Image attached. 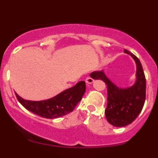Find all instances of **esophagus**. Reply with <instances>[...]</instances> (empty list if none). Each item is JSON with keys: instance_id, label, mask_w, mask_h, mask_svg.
Instances as JSON below:
<instances>
[{"instance_id": "1", "label": "esophagus", "mask_w": 158, "mask_h": 158, "mask_svg": "<svg viewBox=\"0 0 158 158\" xmlns=\"http://www.w3.org/2000/svg\"><path fill=\"white\" fill-rule=\"evenodd\" d=\"M85 82L86 83L88 84H92V82H94V79H93L91 76H87V77L85 78Z\"/></svg>"}]
</instances>
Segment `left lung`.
<instances>
[{
    "mask_svg": "<svg viewBox=\"0 0 158 158\" xmlns=\"http://www.w3.org/2000/svg\"><path fill=\"white\" fill-rule=\"evenodd\" d=\"M124 52L130 54L137 66L135 83L128 89H119L110 82L103 71L91 73L94 79L105 82L107 89V105L105 116L109 123L114 127H126L132 123L143 108L146 97V79L140 60L127 50Z\"/></svg>",
    "mask_w": 158,
    "mask_h": 158,
    "instance_id": "obj_1",
    "label": "left lung"
}]
</instances>
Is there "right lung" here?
<instances>
[{
	"label": "right lung",
	"mask_w": 158,
	"mask_h": 158,
	"mask_svg": "<svg viewBox=\"0 0 158 158\" xmlns=\"http://www.w3.org/2000/svg\"><path fill=\"white\" fill-rule=\"evenodd\" d=\"M85 92V82L80 81L73 87L60 93L45 101L25 100L15 93L21 104L36 115L48 119H54L66 115L73 110Z\"/></svg>",
	"instance_id": "1"
}]
</instances>
